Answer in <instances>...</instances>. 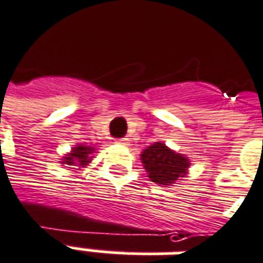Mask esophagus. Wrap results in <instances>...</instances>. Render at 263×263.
<instances>
[{"mask_svg": "<svg viewBox=\"0 0 263 263\" xmlns=\"http://www.w3.org/2000/svg\"><path fill=\"white\" fill-rule=\"evenodd\" d=\"M118 144L124 145V146H128V145H129V139H128V138H119Z\"/></svg>", "mask_w": 263, "mask_h": 263, "instance_id": "esophagus-1", "label": "esophagus"}]
</instances>
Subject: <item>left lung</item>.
Instances as JSON below:
<instances>
[{"instance_id":"obj_1","label":"left lung","mask_w":263,"mask_h":263,"mask_svg":"<svg viewBox=\"0 0 263 263\" xmlns=\"http://www.w3.org/2000/svg\"><path fill=\"white\" fill-rule=\"evenodd\" d=\"M141 161L152 182L171 185L181 176L186 175L189 161L186 158L171 151L161 142H155L141 154Z\"/></svg>"}]
</instances>
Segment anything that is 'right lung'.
I'll return each mask as SVG.
<instances>
[{
    "label": "right lung",
    "mask_w": 263,
    "mask_h": 263,
    "mask_svg": "<svg viewBox=\"0 0 263 263\" xmlns=\"http://www.w3.org/2000/svg\"><path fill=\"white\" fill-rule=\"evenodd\" d=\"M93 152L92 146H84V145H78L75 146L72 152L62 159V163L64 165H80V166H85L91 158H89V154Z\"/></svg>",
    "instance_id": "1"
}]
</instances>
